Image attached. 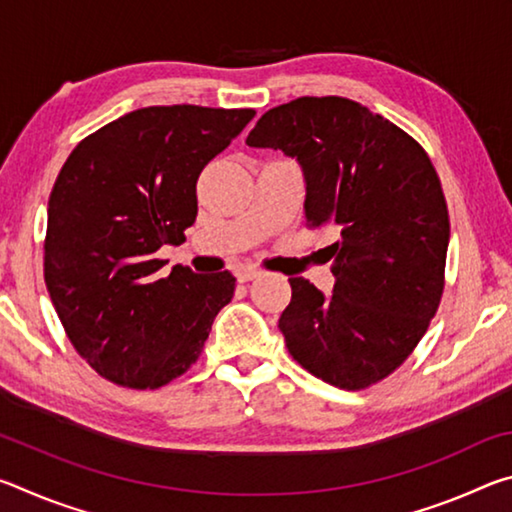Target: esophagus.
Instances as JSON below:
<instances>
[{
	"instance_id": "obj_1",
	"label": "esophagus",
	"mask_w": 512,
	"mask_h": 512,
	"mask_svg": "<svg viewBox=\"0 0 512 512\" xmlns=\"http://www.w3.org/2000/svg\"><path fill=\"white\" fill-rule=\"evenodd\" d=\"M259 275H262V271H255V268H244V271L237 273V280L239 282H250V280H257Z\"/></svg>"
}]
</instances>
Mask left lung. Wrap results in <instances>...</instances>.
<instances>
[{"label": "left lung", "mask_w": 512, "mask_h": 512, "mask_svg": "<svg viewBox=\"0 0 512 512\" xmlns=\"http://www.w3.org/2000/svg\"><path fill=\"white\" fill-rule=\"evenodd\" d=\"M248 146L305 171L309 228L336 232L325 298L289 277L280 329L291 357L343 391H363L409 359L445 289L449 212L427 151L357 101L300 97L264 112Z\"/></svg>", "instance_id": "obj_1"}]
</instances>
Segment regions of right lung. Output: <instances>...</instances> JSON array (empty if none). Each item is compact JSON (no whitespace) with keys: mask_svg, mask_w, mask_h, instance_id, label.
Here are the masks:
<instances>
[{"mask_svg":"<svg viewBox=\"0 0 512 512\" xmlns=\"http://www.w3.org/2000/svg\"><path fill=\"white\" fill-rule=\"evenodd\" d=\"M255 117L253 108L151 106L79 142L47 207L45 284L74 350L103 379L160 388L201 357L235 277L173 266L196 221V180Z\"/></svg>","mask_w":512,"mask_h":512,"instance_id":"right-lung-1","label":"right lung"}]
</instances>
